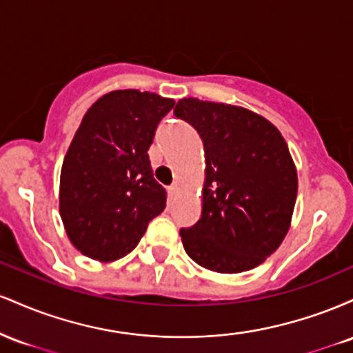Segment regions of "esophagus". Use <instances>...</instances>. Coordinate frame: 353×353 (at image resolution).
Listing matches in <instances>:
<instances>
[{
    "mask_svg": "<svg viewBox=\"0 0 353 353\" xmlns=\"http://www.w3.org/2000/svg\"><path fill=\"white\" fill-rule=\"evenodd\" d=\"M168 190H169V196H171V197H172V196H176V194H177V192H179V188H177V185H176V184H174V185H171V188H169Z\"/></svg>",
    "mask_w": 353,
    "mask_h": 353,
    "instance_id": "obj_1",
    "label": "esophagus"
}]
</instances>
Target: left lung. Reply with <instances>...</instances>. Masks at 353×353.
Instances as JSON below:
<instances>
[{"instance_id": "1", "label": "left lung", "mask_w": 353, "mask_h": 353, "mask_svg": "<svg viewBox=\"0 0 353 353\" xmlns=\"http://www.w3.org/2000/svg\"><path fill=\"white\" fill-rule=\"evenodd\" d=\"M174 114L192 125L205 152L201 219L182 228L184 250L221 274L254 269L289 232L297 171L279 129L249 109L196 98Z\"/></svg>"}]
</instances>
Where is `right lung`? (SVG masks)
<instances>
[{"mask_svg": "<svg viewBox=\"0 0 353 353\" xmlns=\"http://www.w3.org/2000/svg\"><path fill=\"white\" fill-rule=\"evenodd\" d=\"M174 99L119 89L88 109L64 157L59 214L76 249L101 262L124 257L165 208L148 149Z\"/></svg>", "mask_w": 353, "mask_h": 353, "instance_id": "right-lung-1", "label": "right lung"}]
</instances>
